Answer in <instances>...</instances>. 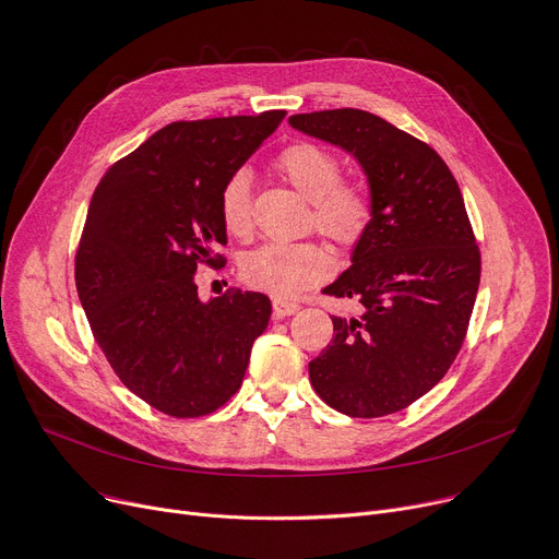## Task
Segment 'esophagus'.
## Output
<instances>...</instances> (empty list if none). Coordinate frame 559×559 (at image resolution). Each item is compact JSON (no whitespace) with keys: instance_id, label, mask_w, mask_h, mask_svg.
<instances>
[{"instance_id":"34e87169","label":"esophagus","mask_w":559,"mask_h":559,"mask_svg":"<svg viewBox=\"0 0 559 559\" xmlns=\"http://www.w3.org/2000/svg\"><path fill=\"white\" fill-rule=\"evenodd\" d=\"M298 309H300L298 302H290V300H284V298H273V311H275L277 318L293 316Z\"/></svg>"}]
</instances>
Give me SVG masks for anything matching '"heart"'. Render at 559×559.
<instances>
[{
    "label": "heart",
    "instance_id": "heart-1",
    "mask_svg": "<svg viewBox=\"0 0 559 559\" xmlns=\"http://www.w3.org/2000/svg\"><path fill=\"white\" fill-rule=\"evenodd\" d=\"M280 176L311 201L309 225L338 248H354L368 235L374 203L368 185L358 178H345L341 157L316 142L288 144L275 159ZM221 221L229 235L248 239L252 233V191L248 171L239 169L221 187ZM332 259L320 243H264L241 264L243 282L254 288L293 298L330 273Z\"/></svg>",
    "mask_w": 559,
    "mask_h": 559
}]
</instances>
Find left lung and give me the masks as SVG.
I'll use <instances>...</instances> for the list:
<instances>
[{"instance_id": "1", "label": "left lung", "mask_w": 559, "mask_h": 559, "mask_svg": "<svg viewBox=\"0 0 559 559\" xmlns=\"http://www.w3.org/2000/svg\"><path fill=\"white\" fill-rule=\"evenodd\" d=\"M364 167L374 214L352 266L322 293L360 305L332 318L334 338L309 364L320 400L349 417L408 408L451 368L480 284V250L461 187L426 142L366 110L293 115Z\"/></svg>"}]
</instances>
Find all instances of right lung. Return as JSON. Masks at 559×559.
<instances>
[{"instance_id": "add662e5", "label": "right lung", "mask_w": 559, "mask_h": 559, "mask_svg": "<svg viewBox=\"0 0 559 559\" xmlns=\"http://www.w3.org/2000/svg\"><path fill=\"white\" fill-rule=\"evenodd\" d=\"M286 117L174 121L117 159L96 185L74 277L90 330L119 381L151 408L187 419L241 388L271 300L227 288L207 305L195 273L221 269L218 193Z\"/></svg>"}]
</instances>
